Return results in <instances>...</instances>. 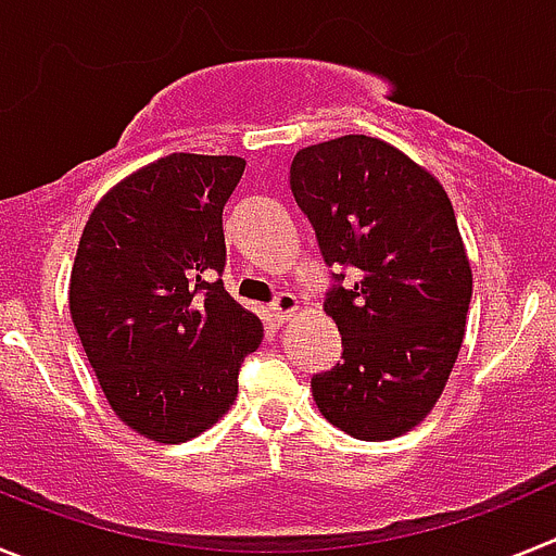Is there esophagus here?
Masks as SVG:
<instances>
[{
  "label": "esophagus",
  "mask_w": 556,
  "mask_h": 556,
  "mask_svg": "<svg viewBox=\"0 0 556 556\" xmlns=\"http://www.w3.org/2000/svg\"><path fill=\"white\" fill-rule=\"evenodd\" d=\"M294 312H298V298H294L292 292H281L273 301V306H269V317H273L278 326H281V323H287Z\"/></svg>",
  "instance_id": "obj_1"
}]
</instances>
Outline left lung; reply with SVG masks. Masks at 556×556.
I'll return each mask as SVG.
<instances>
[{
	"label": "left lung",
	"instance_id": "1",
	"mask_svg": "<svg viewBox=\"0 0 556 556\" xmlns=\"http://www.w3.org/2000/svg\"><path fill=\"white\" fill-rule=\"evenodd\" d=\"M289 186L326 267H339L323 308L342 362L312 378L317 409L356 440L406 434L443 395L473 292L448 194L370 136L301 150Z\"/></svg>",
	"mask_w": 556,
	"mask_h": 556
}]
</instances>
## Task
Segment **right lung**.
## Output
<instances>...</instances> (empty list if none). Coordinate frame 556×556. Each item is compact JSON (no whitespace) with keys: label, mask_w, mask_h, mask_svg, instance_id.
<instances>
[{"label":"right lung","mask_w":556,"mask_h":556,"mask_svg":"<svg viewBox=\"0 0 556 556\" xmlns=\"http://www.w3.org/2000/svg\"><path fill=\"white\" fill-rule=\"evenodd\" d=\"M242 172L236 155L172 152L113 186L80 236L68 308L83 351L113 412L155 443L217 424L262 345V320L219 278Z\"/></svg>","instance_id":"right-lung-1"}]
</instances>
